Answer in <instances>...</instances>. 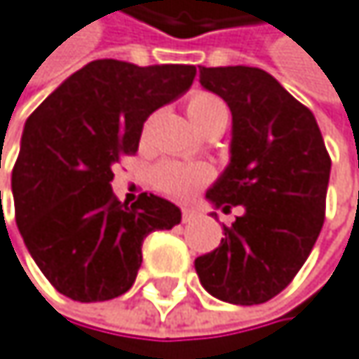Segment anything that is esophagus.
Here are the masks:
<instances>
[{
	"label": "esophagus",
	"mask_w": 359,
	"mask_h": 359,
	"mask_svg": "<svg viewBox=\"0 0 359 359\" xmlns=\"http://www.w3.org/2000/svg\"><path fill=\"white\" fill-rule=\"evenodd\" d=\"M196 216H199V212H196L194 208H184V210H182V220H184V222H190V220H194Z\"/></svg>",
	"instance_id": "obj_1"
}]
</instances>
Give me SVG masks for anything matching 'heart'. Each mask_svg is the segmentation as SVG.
I'll return each instance as SVG.
<instances>
[{
	"label": "heart",
	"mask_w": 359,
	"mask_h": 359,
	"mask_svg": "<svg viewBox=\"0 0 359 359\" xmlns=\"http://www.w3.org/2000/svg\"><path fill=\"white\" fill-rule=\"evenodd\" d=\"M188 115L201 133L216 126H224L229 121V109L222 98L210 92H196L188 100ZM212 180V171L203 165H184V163H158L149 173V184L156 192L184 201Z\"/></svg>",
	"instance_id": "1"
}]
</instances>
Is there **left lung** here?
<instances>
[{"mask_svg":"<svg viewBox=\"0 0 359 359\" xmlns=\"http://www.w3.org/2000/svg\"><path fill=\"white\" fill-rule=\"evenodd\" d=\"M199 83L233 115L231 163L208 190L216 208L244 205L220 246L196 257L201 285L229 304L278 295L309 259L323 220L332 160L309 107L261 68H201Z\"/></svg>","mask_w":359,"mask_h":359,"instance_id":"1","label":"left lung"}]
</instances>
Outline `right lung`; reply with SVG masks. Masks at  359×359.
Listing matches in <instances>:
<instances>
[{"label":"right lung","instance_id":"obj_1","mask_svg":"<svg viewBox=\"0 0 359 359\" xmlns=\"http://www.w3.org/2000/svg\"><path fill=\"white\" fill-rule=\"evenodd\" d=\"M194 66L96 60L68 76L25 121L12 169L23 242L66 297L104 302L126 293L143 240L182 220L156 194L128 205L113 194V165L133 156L145 119L192 85Z\"/></svg>","mask_w":359,"mask_h":359}]
</instances>
